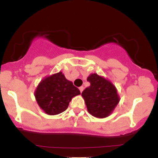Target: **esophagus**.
<instances>
[{"label": "esophagus", "mask_w": 158, "mask_h": 158, "mask_svg": "<svg viewBox=\"0 0 158 158\" xmlns=\"http://www.w3.org/2000/svg\"><path fill=\"white\" fill-rule=\"evenodd\" d=\"M83 90H84V87H83V86H81L80 88H79V90H80L81 93V92L83 91Z\"/></svg>", "instance_id": "esophagus-1"}]
</instances>
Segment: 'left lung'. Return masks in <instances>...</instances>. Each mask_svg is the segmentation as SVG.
Instances as JSON below:
<instances>
[{
    "label": "left lung",
    "mask_w": 158,
    "mask_h": 158,
    "mask_svg": "<svg viewBox=\"0 0 158 158\" xmlns=\"http://www.w3.org/2000/svg\"><path fill=\"white\" fill-rule=\"evenodd\" d=\"M87 80L90 85L81 93L88 113L97 118H106L113 113L120 100L117 88L108 79L91 73Z\"/></svg>",
    "instance_id": "1"
}]
</instances>
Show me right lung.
<instances>
[{
    "mask_svg": "<svg viewBox=\"0 0 158 158\" xmlns=\"http://www.w3.org/2000/svg\"><path fill=\"white\" fill-rule=\"evenodd\" d=\"M80 94L73 82L60 71L41 79L34 95L41 109L48 115H57L64 111L72 99Z\"/></svg>",
    "mask_w": 158,
    "mask_h": 158,
    "instance_id": "1",
    "label": "right lung"
}]
</instances>
